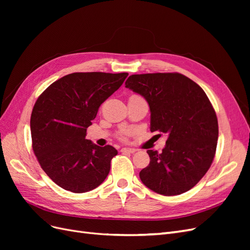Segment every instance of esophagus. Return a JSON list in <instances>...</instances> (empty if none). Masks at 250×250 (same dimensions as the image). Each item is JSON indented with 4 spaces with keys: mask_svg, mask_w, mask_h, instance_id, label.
<instances>
[{
    "mask_svg": "<svg viewBox=\"0 0 250 250\" xmlns=\"http://www.w3.org/2000/svg\"><path fill=\"white\" fill-rule=\"evenodd\" d=\"M122 152H126V153H134L137 149H133V148H122L121 149Z\"/></svg>",
    "mask_w": 250,
    "mask_h": 250,
    "instance_id": "obj_1",
    "label": "esophagus"
}]
</instances>
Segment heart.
<instances>
[{"mask_svg":"<svg viewBox=\"0 0 250 250\" xmlns=\"http://www.w3.org/2000/svg\"><path fill=\"white\" fill-rule=\"evenodd\" d=\"M121 139H124V135L123 134H121Z\"/></svg>","mask_w":250,"mask_h":250,"instance_id":"1","label":"heart"}]
</instances>
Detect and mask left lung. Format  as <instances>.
Returning <instances> with one entry per match:
<instances>
[{
	"mask_svg": "<svg viewBox=\"0 0 250 250\" xmlns=\"http://www.w3.org/2000/svg\"><path fill=\"white\" fill-rule=\"evenodd\" d=\"M125 86L148 102L151 132L168 137L162 152L147 150L150 163L140 172L142 183L165 196L191 190L213 163L219 133L204 90L179 73L131 75Z\"/></svg>",
	"mask_w": 250,
	"mask_h": 250,
	"instance_id": "left-lung-1",
	"label": "left lung"
}]
</instances>
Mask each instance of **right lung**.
I'll use <instances>...</instances> for the list:
<instances>
[{
    "instance_id": "1",
    "label": "right lung",
    "mask_w": 250,
    "mask_h": 250,
    "mask_svg": "<svg viewBox=\"0 0 250 250\" xmlns=\"http://www.w3.org/2000/svg\"><path fill=\"white\" fill-rule=\"evenodd\" d=\"M127 76L72 73L53 82L35 102L30 120L32 148L42 170L60 188L85 193L107 177L118 151L86 140V128Z\"/></svg>"
}]
</instances>
